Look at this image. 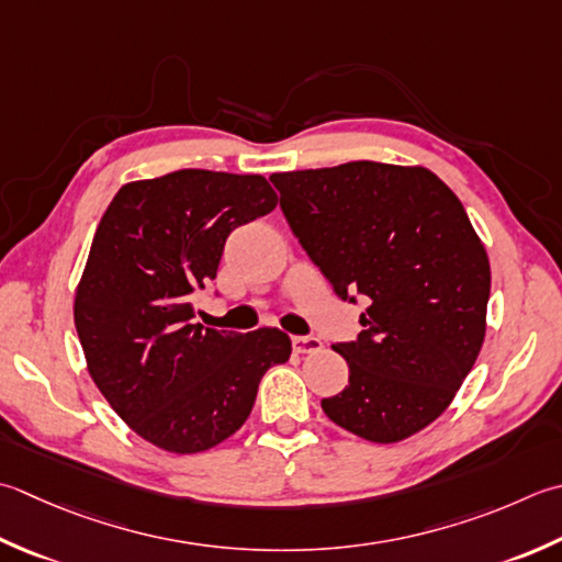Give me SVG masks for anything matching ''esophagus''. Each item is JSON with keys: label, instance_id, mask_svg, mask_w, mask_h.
Instances as JSON below:
<instances>
[{"label": "esophagus", "instance_id": "1", "mask_svg": "<svg viewBox=\"0 0 562 562\" xmlns=\"http://www.w3.org/2000/svg\"><path fill=\"white\" fill-rule=\"evenodd\" d=\"M292 348H294V353L310 356V353H318V350L324 348V344H322V338H316V336H294Z\"/></svg>", "mask_w": 562, "mask_h": 562}]
</instances>
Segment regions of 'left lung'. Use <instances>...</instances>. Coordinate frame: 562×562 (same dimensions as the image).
<instances>
[{
    "mask_svg": "<svg viewBox=\"0 0 562 562\" xmlns=\"http://www.w3.org/2000/svg\"><path fill=\"white\" fill-rule=\"evenodd\" d=\"M270 182L336 294L370 300L358 340L334 346L350 375L324 414L372 443L419 434L456 400L487 331L490 258L463 204L422 165L356 160Z\"/></svg>",
    "mask_w": 562,
    "mask_h": 562,
    "instance_id": "1",
    "label": "left lung"
}]
</instances>
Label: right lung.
Listing matches in <instances>:
<instances>
[{"instance_id":"obj_1","label":"right lung","mask_w":562,"mask_h":562,"mask_svg":"<svg viewBox=\"0 0 562 562\" xmlns=\"http://www.w3.org/2000/svg\"><path fill=\"white\" fill-rule=\"evenodd\" d=\"M262 175L178 170L121 187L75 290L87 372L143 441L202 453L250 416L268 368L288 362L280 328L224 334L192 324L190 294L216 278L231 231L270 214Z\"/></svg>"}]
</instances>
